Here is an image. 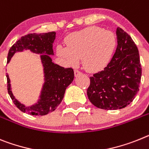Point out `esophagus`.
Returning a JSON list of instances; mask_svg holds the SVG:
<instances>
[{"mask_svg": "<svg viewBox=\"0 0 149 149\" xmlns=\"http://www.w3.org/2000/svg\"><path fill=\"white\" fill-rule=\"evenodd\" d=\"M81 72H80V71H78V70H74V75H75V77H77V76H79L81 74Z\"/></svg>", "mask_w": 149, "mask_h": 149, "instance_id": "34e87169", "label": "esophagus"}]
</instances>
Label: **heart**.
<instances>
[{
  "label": "heart",
  "mask_w": 149,
  "mask_h": 149,
  "mask_svg": "<svg viewBox=\"0 0 149 149\" xmlns=\"http://www.w3.org/2000/svg\"><path fill=\"white\" fill-rule=\"evenodd\" d=\"M65 45L59 44L57 55L69 65L82 64L88 72H100L109 64L117 46L112 32L98 26H90L71 33L66 37Z\"/></svg>",
  "instance_id": "1"
}]
</instances>
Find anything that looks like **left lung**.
I'll use <instances>...</instances> for the list:
<instances>
[{"mask_svg":"<svg viewBox=\"0 0 149 149\" xmlns=\"http://www.w3.org/2000/svg\"><path fill=\"white\" fill-rule=\"evenodd\" d=\"M116 51L111 62L101 72L90 77L87 96L96 107L116 110L126 107L138 93L141 81L139 54L127 33L118 27Z\"/></svg>","mask_w":149,"mask_h":149,"instance_id":"1","label":"left lung"}]
</instances>
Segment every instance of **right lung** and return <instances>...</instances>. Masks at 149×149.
<instances>
[{"label":"right lung","mask_w":149,"mask_h":149,"mask_svg":"<svg viewBox=\"0 0 149 149\" xmlns=\"http://www.w3.org/2000/svg\"><path fill=\"white\" fill-rule=\"evenodd\" d=\"M55 31L42 34H29L22 37L11 47L7 56V63L18 52L29 49L31 53L40 54L43 66L44 81L38 101L35 104L26 106L14 96L12 92L10 79L7 74V90L13 103L22 112L31 115H45L52 112L59 106L66 88L72 83L74 77L72 68H64L52 61L50 56L54 55L53 44L56 39Z\"/></svg>","instance_id":"add662e5"}]
</instances>
